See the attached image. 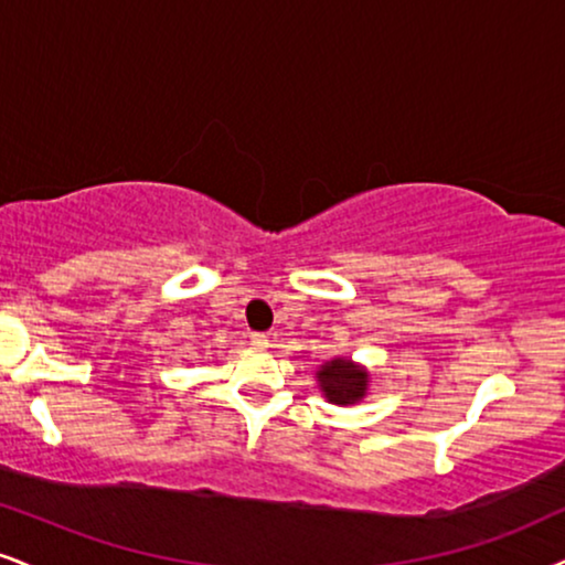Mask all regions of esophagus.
Segmentation results:
<instances>
[{"instance_id": "34e87169", "label": "esophagus", "mask_w": 565, "mask_h": 565, "mask_svg": "<svg viewBox=\"0 0 565 565\" xmlns=\"http://www.w3.org/2000/svg\"><path fill=\"white\" fill-rule=\"evenodd\" d=\"M250 345H254L256 351H267L269 335H264V332H254V335H250Z\"/></svg>"}]
</instances>
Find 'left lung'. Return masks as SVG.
I'll return each mask as SVG.
<instances>
[{
    "mask_svg": "<svg viewBox=\"0 0 565 565\" xmlns=\"http://www.w3.org/2000/svg\"><path fill=\"white\" fill-rule=\"evenodd\" d=\"M369 385H372V372L351 356H335L317 369V387L322 390L327 403L335 406L361 403L369 395Z\"/></svg>",
    "mask_w": 565,
    "mask_h": 565,
    "instance_id": "left-lung-1",
    "label": "left lung"
}]
</instances>
